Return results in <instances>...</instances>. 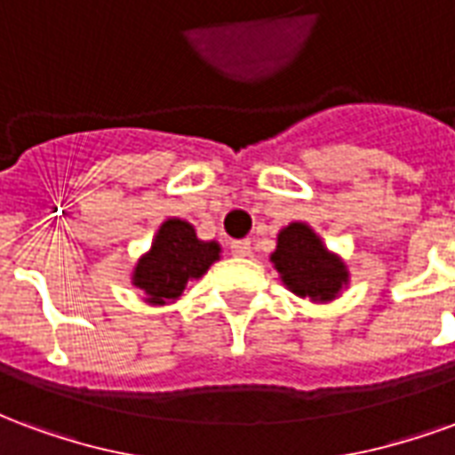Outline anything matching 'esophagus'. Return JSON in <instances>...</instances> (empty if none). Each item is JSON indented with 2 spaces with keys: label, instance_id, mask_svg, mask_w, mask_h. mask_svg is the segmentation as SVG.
<instances>
[{
  "label": "esophagus",
  "instance_id": "obj_1",
  "mask_svg": "<svg viewBox=\"0 0 455 455\" xmlns=\"http://www.w3.org/2000/svg\"><path fill=\"white\" fill-rule=\"evenodd\" d=\"M231 253L238 258L251 256V241L248 238H238V241H231Z\"/></svg>",
  "mask_w": 455,
  "mask_h": 455
}]
</instances>
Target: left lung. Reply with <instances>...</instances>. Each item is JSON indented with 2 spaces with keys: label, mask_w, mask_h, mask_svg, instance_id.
I'll return each mask as SVG.
<instances>
[{
  "label": "left lung",
  "mask_w": 455,
  "mask_h": 455,
  "mask_svg": "<svg viewBox=\"0 0 455 455\" xmlns=\"http://www.w3.org/2000/svg\"><path fill=\"white\" fill-rule=\"evenodd\" d=\"M273 266L295 295L329 302L348 283L341 258L329 253L312 228L295 221L277 234V248L270 256Z\"/></svg>",
  "instance_id": "1"
}]
</instances>
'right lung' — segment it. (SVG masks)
Masks as SVG:
<instances>
[{
  "instance_id": "add662e5",
  "label": "right lung",
  "mask_w": 455,
  "mask_h": 455,
  "mask_svg": "<svg viewBox=\"0 0 455 455\" xmlns=\"http://www.w3.org/2000/svg\"><path fill=\"white\" fill-rule=\"evenodd\" d=\"M217 241H199L195 227L168 219L153 238V246L133 267V285L146 292L150 305H165L182 295L189 280H197L219 260Z\"/></svg>"
}]
</instances>
